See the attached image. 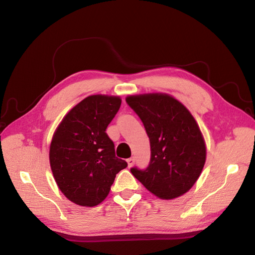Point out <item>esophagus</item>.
Listing matches in <instances>:
<instances>
[{"label": "esophagus", "mask_w": 255, "mask_h": 255, "mask_svg": "<svg viewBox=\"0 0 255 255\" xmlns=\"http://www.w3.org/2000/svg\"><path fill=\"white\" fill-rule=\"evenodd\" d=\"M127 163H128V166L129 167H132L134 165V157H130L127 159Z\"/></svg>", "instance_id": "1"}]
</instances>
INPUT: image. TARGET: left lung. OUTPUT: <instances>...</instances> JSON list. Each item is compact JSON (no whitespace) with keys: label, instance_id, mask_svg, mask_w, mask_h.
<instances>
[{"label":"left lung","instance_id":"left-lung-1","mask_svg":"<svg viewBox=\"0 0 255 255\" xmlns=\"http://www.w3.org/2000/svg\"><path fill=\"white\" fill-rule=\"evenodd\" d=\"M126 102L142 121L150 139L146 169L131 174L151 193L173 200L198 180L206 159V145L198 123L178 100L167 93L128 96Z\"/></svg>","mask_w":255,"mask_h":255}]
</instances>
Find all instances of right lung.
<instances>
[{
  "label": "right lung",
  "mask_w": 255,
  "mask_h": 255,
  "mask_svg": "<svg viewBox=\"0 0 255 255\" xmlns=\"http://www.w3.org/2000/svg\"><path fill=\"white\" fill-rule=\"evenodd\" d=\"M122 99L94 94L64 116L50 144V165L57 187L69 201L96 206L108 197L116 174L127 163L116 157L105 132L121 108Z\"/></svg>",
  "instance_id": "1"
}]
</instances>
